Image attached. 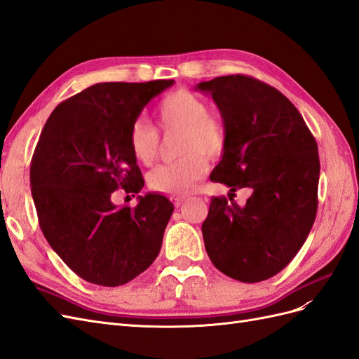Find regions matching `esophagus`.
Wrapping results in <instances>:
<instances>
[{
	"label": "esophagus",
	"instance_id": "1",
	"mask_svg": "<svg viewBox=\"0 0 359 359\" xmlns=\"http://www.w3.org/2000/svg\"><path fill=\"white\" fill-rule=\"evenodd\" d=\"M182 199L181 198H177V199H173V205H175L177 206V208H178V206H181L182 205Z\"/></svg>",
	"mask_w": 359,
	"mask_h": 359
}]
</instances>
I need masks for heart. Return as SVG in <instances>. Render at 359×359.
<instances>
[{
	"mask_svg": "<svg viewBox=\"0 0 359 359\" xmlns=\"http://www.w3.org/2000/svg\"><path fill=\"white\" fill-rule=\"evenodd\" d=\"M156 124L161 132H180V158L157 166L148 175V187L170 196H186L202 180L208 163L203 154L220 156L226 148L223 118L210 112L203 97L181 88L163 97L156 107ZM130 148L135 158L145 166L153 165L158 154L157 130L137 119L130 128Z\"/></svg>",
	"mask_w": 359,
	"mask_h": 359,
	"instance_id": "heart-1",
	"label": "heart"
}]
</instances>
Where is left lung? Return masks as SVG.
<instances>
[{
    "instance_id": "8db88e82",
    "label": "left lung",
    "mask_w": 359,
    "mask_h": 359,
    "mask_svg": "<svg viewBox=\"0 0 359 359\" xmlns=\"http://www.w3.org/2000/svg\"><path fill=\"white\" fill-rule=\"evenodd\" d=\"M226 124V148L214 181L252 190L244 207L211 198L202 224L214 266L244 283L268 280L306 243L318 212L316 139L295 106L274 86L245 74L201 82Z\"/></svg>"
}]
</instances>
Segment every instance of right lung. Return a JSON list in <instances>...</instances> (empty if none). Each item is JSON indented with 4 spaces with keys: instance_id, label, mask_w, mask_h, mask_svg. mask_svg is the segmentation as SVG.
Returning a JSON list of instances; mask_svg holds the SVG:
<instances>
[{
    "instance_id": "obj_1",
    "label": "right lung",
    "mask_w": 359,
    "mask_h": 359,
    "mask_svg": "<svg viewBox=\"0 0 359 359\" xmlns=\"http://www.w3.org/2000/svg\"><path fill=\"white\" fill-rule=\"evenodd\" d=\"M170 85L95 83L61 102L41 130L29 168L40 229L62 262L90 283L126 285L158 256L172 202L148 193L135 208H116L112 194L142 190L130 128Z\"/></svg>"
}]
</instances>
